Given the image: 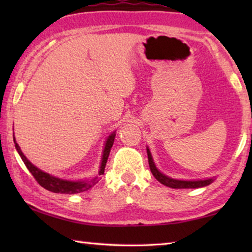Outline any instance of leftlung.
Returning a JSON list of instances; mask_svg holds the SVG:
<instances>
[{"label":"left lung","mask_w":252,"mask_h":252,"mask_svg":"<svg viewBox=\"0 0 252 252\" xmlns=\"http://www.w3.org/2000/svg\"><path fill=\"white\" fill-rule=\"evenodd\" d=\"M147 153H148L149 165H150V170L153 174V177L165 187L172 188V189H195V188L207 187L215 181V178L203 179V180H178V179L170 178L162 172H160L159 169L156 167V163L152 159L151 152L149 150L148 147H147Z\"/></svg>","instance_id":"1"}]
</instances>
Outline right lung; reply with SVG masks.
Here are the masks:
<instances>
[{"instance_id": "add662e5", "label": "right lung", "mask_w": 252, "mask_h": 252, "mask_svg": "<svg viewBox=\"0 0 252 252\" xmlns=\"http://www.w3.org/2000/svg\"><path fill=\"white\" fill-rule=\"evenodd\" d=\"M114 139H116V131L112 132V133L108 136V139H106V141L104 143V149H103V153H102L101 164H100L99 172H97V176L90 179V180L72 181V180H65V179H60L58 177H54L52 174H49L44 171H42L41 169L32 164L31 162L28 160V158L23 155V152L21 151V148L19 147V144L16 143L14 134H13V140L15 143L16 151L19 152L21 159L23 160L24 164L27 165V168L29 169V171L32 173V176L35 178L37 183L43 187L44 189L52 191L54 193H66V194L83 192V191H87L90 189L91 187L94 186L95 183L99 181V178L101 174H104V168H105L106 161H108L111 148L113 146Z\"/></svg>"}]
</instances>
